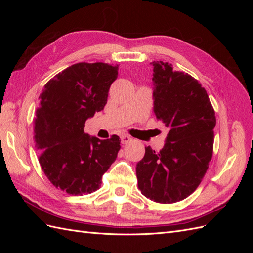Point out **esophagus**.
I'll list each match as a JSON object with an SVG mask.
<instances>
[{"instance_id":"34e87169","label":"esophagus","mask_w":253,"mask_h":253,"mask_svg":"<svg viewBox=\"0 0 253 253\" xmlns=\"http://www.w3.org/2000/svg\"><path fill=\"white\" fill-rule=\"evenodd\" d=\"M120 139H121V143L122 144H126V143H127V142H129V141L132 140V138L128 135H121L120 136Z\"/></svg>"}]
</instances>
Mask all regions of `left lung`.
Masks as SVG:
<instances>
[{
  "mask_svg": "<svg viewBox=\"0 0 253 253\" xmlns=\"http://www.w3.org/2000/svg\"><path fill=\"white\" fill-rule=\"evenodd\" d=\"M151 64L153 110L169 132L159 152L145 147L136 175L145 197L171 204L193 193L208 170L216 118L206 89L192 76L163 61Z\"/></svg>",
  "mask_w": 253,
  "mask_h": 253,
  "instance_id": "8db88e82",
  "label": "left lung"
}]
</instances>
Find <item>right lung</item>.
I'll return each instance as SVG.
<instances>
[{
    "label": "right lung",
    "instance_id": "obj_1",
    "mask_svg": "<svg viewBox=\"0 0 253 253\" xmlns=\"http://www.w3.org/2000/svg\"><path fill=\"white\" fill-rule=\"evenodd\" d=\"M117 77L118 65L77 63L50 79L39 97L34 119L39 163L52 185L68 194L98 190L117 157V135L101 140L84 133L85 121L104 109Z\"/></svg>",
    "mask_w": 253,
    "mask_h": 253
}]
</instances>
